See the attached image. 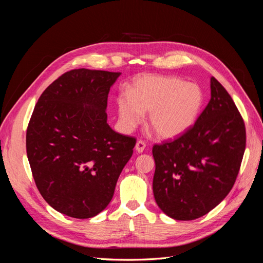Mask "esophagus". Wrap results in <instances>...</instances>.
Instances as JSON below:
<instances>
[{"mask_svg":"<svg viewBox=\"0 0 263 263\" xmlns=\"http://www.w3.org/2000/svg\"><path fill=\"white\" fill-rule=\"evenodd\" d=\"M135 148H136V151H138V153H142V151H144L146 148V142L142 140H138Z\"/></svg>","mask_w":263,"mask_h":263,"instance_id":"34e87169","label":"esophagus"}]
</instances>
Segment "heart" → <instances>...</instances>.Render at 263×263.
Instances as JSON below:
<instances>
[{
    "instance_id": "obj_1",
    "label": "heart",
    "mask_w": 263,
    "mask_h": 263,
    "mask_svg": "<svg viewBox=\"0 0 263 263\" xmlns=\"http://www.w3.org/2000/svg\"><path fill=\"white\" fill-rule=\"evenodd\" d=\"M204 104L201 87L177 77L145 76L134 83L132 95L118 99L119 122L125 130L141 123L149 113V123L157 136L174 139L196 122Z\"/></svg>"
}]
</instances>
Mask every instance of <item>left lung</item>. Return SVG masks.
<instances>
[{
  "label": "left lung",
  "mask_w": 263,
  "mask_h": 263,
  "mask_svg": "<svg viewBox=\"0 0 263 263\" xmlns=\"http://www.w3.org/2000/svg\"><path fill=\"white\" fill-rule=\"evenodd\" d=\"M246 149L243 119L216 79L211 100L195 124L174 140L154 145V195L160 210L178 220L208 214L233 189Z\"/></svg>",
  "instance_id": "1"
}]
</instances>
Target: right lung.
Segmentation results:
<instances>
[{
	"label": "right lung",
	"instance_id": "1",
	"mask_svg": "<svg viewBox=\"0 0 263 263\" xmlns=\"http://www.w3.org/2000/svg\"><path fill=\"white\" fill-rule=\"evenodd\" d=\"M119 72L74 69L43 92L26 132L36 186L52 209L90 218L112 200L136 138L107 124V97Z\"/></svg>",
	"mask_w": 263,
	"mask_h": 263
}]
</instances>
